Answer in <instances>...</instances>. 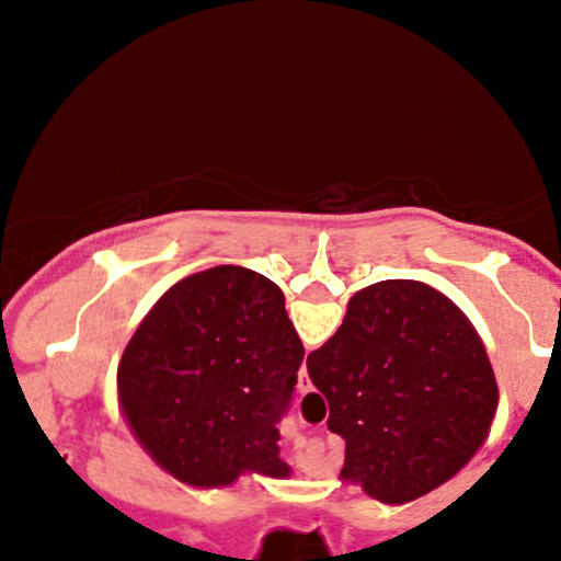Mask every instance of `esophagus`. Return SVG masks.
I'll list each match as a JSON object with an SVG mask.
<instances>
[{
  "label": "esophagus",
  "mask_w": 561,
  "mask_h": 561,
  "mask_svg": "<svg viewBox=\"0 0 561 561\" xmlns=\"http://www.w3.org/2000/svg\"><path fill=\"white\" fill-rule=\"evenodd\" d=\"M311 390H313V385H311V379H308L306 366H300V371H298V392H300V396H306V392H311Z\"/></svg>",
  "instance_id": "esophagus-1"
}]
</instances>
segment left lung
<instances>
[{
	"mask_svg": "<svg viewBox=\"0 0 561 561\" xmlns=\"http://www.w3.org/2000/svg\"><path fill=\"white\" fill-rule=\"evenodd\" d=\"M302 353L272 279L214 266L150 308L121 356L118 403L141 448L184 485L227 488L244 472L289 478L276 422Z\"/></svg>",
	"mask_w": 561,
	"mask_h": 561,
	"instance_id": "obj_1",
	"label": "left lung"
}]
</instances>
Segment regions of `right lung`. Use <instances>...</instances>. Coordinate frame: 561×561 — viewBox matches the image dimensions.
<instances>
[{"label": "right lung", "mask_w": 561, "mask_h": 561, "mask_svg": "<svg viewBox=\"0 0 561 561\" xmlns=\"http://www.w3.org/2000/svg\"><path fill=\"white\" fill-rule=\"evenodd\" d=\"M327 427L345 440L340 478L382 504H409L454 478L485 443L499 405L472 321L424 282L388 279L347 302L308 356Z\"/></svg>", "instance_id": "right-lung-1"}]
</instances>
